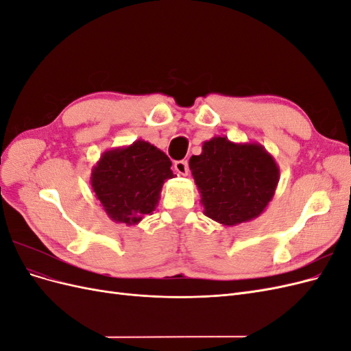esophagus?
<instances>
[{
  "instance_id": "34e87169",
  "label": "esophagus",
  "mask_w": 351,
  "mask_h": 351,
  "mask_svg": "<svg viewBox=\"0 0 351 351\" xmlns=\"http://www.w3.org/2000/svg\"><path fill=\"white\" fill-rule=\"evenodd\" d=\"M174 169L176 173L178 176H187L189 174V165H187V161H184V159H182V161H177L174 164Z\"/></svg>"
}]
</instances>
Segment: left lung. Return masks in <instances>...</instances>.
I'll return each instance as SVG.
<instances>
[{
	"label": "left lung",
	"instance_id": "left-lung-1",
	"mask_svg": "<svg viewBox=\"0 0 351 351\" xmlns=\"http://www.w3.org/2000/svg\"><path fill=\"white\" fill-rule=\"evenodd\" d=\"M204 214L224 227L258 218L272 200L280 167L261 143L215 136L189 161Z\"/></svg>",
	"mask_w": 351,
	"mask_h": 351
}]
</instances>
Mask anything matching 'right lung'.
Listing matches in <instances>:
<instances>
[{
    "instance_id": "add662e5",
    "label": "right lung",
    "mask_w": 351,
    "mask_h": 351,
    "mask_svg": "<svg viewBox=\"0 0 351 351\" xmlns=\"http://www.w3.org/2000/svg\"><path fill=\"white\" fill-rule=\"evenodd\" d=\"M174 177L169 158L139 139L105 151L92 167L90 186L114 222L136 226L155 210L162 184Z\"/></svg>"
}]
</instances>
